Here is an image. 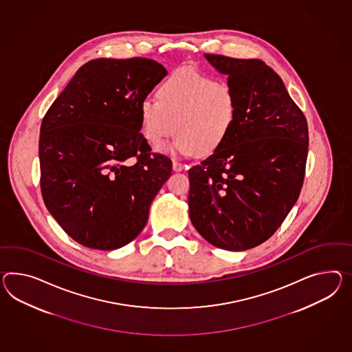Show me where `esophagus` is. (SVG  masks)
<instances>
[{
    "label": "esophagus",
    "instance_id": "obj_1",
    "mask_svg": "<svg viewBox=\"0 0 352 352\" xmlns=\"http://www.w3.org/2000/svg\"><path fill=\"white\" fill-rule=\"evenodd\" d=\"M186 166H187V165H184V164L178 163V162H173V170H174V172H182L183 169H186Z\"/></svg>",
    "mask_w": 352,
    "mask_h": 352
}]
</instances>
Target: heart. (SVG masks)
Returning <instances> with one entry per match:
<instances>
[{"label":"heart","instance_id":"heart-1","mask_svg":"<svg viewBox=\"0 0 352 352\" xmlns=\"http://www.w3.org/2000/svg\"><path fill=\"white\" fill-rule=\"evenodd\" d=\"M138 111L142 135L150 145H162L175 129L174 147L180 154L210 155L230 136L238 99L228 82L182 69L160 85L157 100L146 98Z\"/></svg>","mask_w":352,"mask_h":352}]
</instances>
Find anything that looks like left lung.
<instances>
[{
  "label": "left lung",
  "instance_id": "obj_1",
  "mask_svg": "<svg viewBox=\"0 0 352 352\" xmlns=\"http://www.w3.org/2000/svg\"><path fill=\"white\" fill-rule=\"evenodd\" d=\"M205 57L228 76L238 116L223 146L188 170L189 217L210 244L247 250L271 238L299 198L308 123L263 60Z\"/></svg>",
  "mask_w": 352,
  "mask_h": 352
}]
</instances>
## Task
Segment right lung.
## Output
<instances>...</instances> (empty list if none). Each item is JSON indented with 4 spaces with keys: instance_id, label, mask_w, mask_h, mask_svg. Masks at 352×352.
I'll return each mask as SVG.
<instances>
[{
    "instance_id": "right-lung-1",
    "label": "right lung",
    "mask_w": 352,
    "mask_h": 352,
    "mask_svg": "<svg viewBox=\"0 0 352 352\" xmlns=\"http://www.w3.org/2000/svg\"><path fill=\"white\" fill-rule=\"evenodd\" d=\"M168 71L148 58H98L81 66L45 113L41 189L50 214L84 247H124L145 228L172 160L151 153L140 104ZM137 156L133 166L124 164Z\"/></svg>"
}]
</instances>
